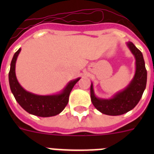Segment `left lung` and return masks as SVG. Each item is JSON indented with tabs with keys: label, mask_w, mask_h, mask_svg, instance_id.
I'll list each match as a JSON object with an SVG mask.
<instances>
[{
	"label": "left lung",
	"mask_w": 154,
	"mask_h": 154,
	"mask_svg": "<svg viewBox=\"0 0 154 154\" xmlns=\"http://www.w3.org/2000/svg\"><path fill=\"white\" fill-rule=\"evenodd\" d=\"M126 46L135 58V74L126 88L115 93L111 98L103 99L96 96L92 82L90 86L91 101L96 109L109 116H119L133 109L140 102L146 89L147 72L143 54L131 42Z\"/></svg>",
	"instance_id": "obj_1"
}]
</instances>
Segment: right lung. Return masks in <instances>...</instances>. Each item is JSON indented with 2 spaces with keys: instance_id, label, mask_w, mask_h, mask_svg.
Returning <instances> with one entry per match:
<instances>
[{
  "instance_id": "obj_1",
  "label": "right lung",
  "mask_w": 154,
  "mask_h": 154,
  "mask_svg": "<svg viewBox=\"0 0 154 154\" xmlns=\"http://www.w3.org/2000/svg\"><path fill=\"white\" fill-rule=\"evenodd\" d=\"M21 50V48H20L14 53L11 62L10 72L8 75L11 90L16 101L26 112L31 115L40 117H50L58 115L66 106L69 103L71 91L81 78H77L69 82L65 88L56 94L38 95L28 92L20 85L16 77V61Z\"/></svg>"
}]
</instances>
